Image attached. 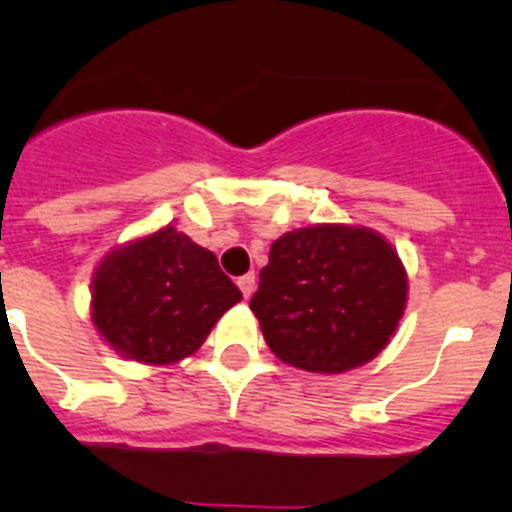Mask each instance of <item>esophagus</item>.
<instances>
[{"label":"esophagus","instance_id":"1","mask_svg":"<svg viewBox=\"0 0 512 512\" xmlns=\"http://www.w3.org/2000/svg\"><path fill=\"white\" fill-rule=\"evenodd\" d=\"M238 287H241V292H243V297H251L253 295V289H256V274H243L241 279H238Z\"/></svg>","mask_w":512,"mask_h":512}]
</instances>
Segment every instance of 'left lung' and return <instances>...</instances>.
Here are the masks:
<instances>
[{
  "instance_id": "left-lung-1",
  "label": "left lung",
  "mask_w": 512,
  "mask_h": 512,
  "mask_svg": "<svg viewBox=\"0 0 512 512\" xmlns=\"http://www.w3.org/2000/svg\"><path fill=\"white\" fill-rule=\"evenodd\" d=\"M405 300V266L382 235L312 225L274 241L251 310L284 364L341 374L390 343Z\"/></svg>"
}]
</instances>
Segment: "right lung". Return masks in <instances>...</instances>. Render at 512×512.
Returning <instances> with one entry per match:
<instances>
[{
	"label": "right lung",
	"instance_id": "obj_1",
	"mask_svg": "<svg viewBox=\"0 0 512 512\" xmlns=\"http://www.w3.org/2000/svg\"><path fill=\"white\" fill-rule=\"evenodd\" d=\"M241 300L215 253L174 225L115 248L92 282V320L115 351L143 364H174L205 343Z\"/></svg>",
	"mask_w": 512,
	"mask_h": 512
}]
</instances>
